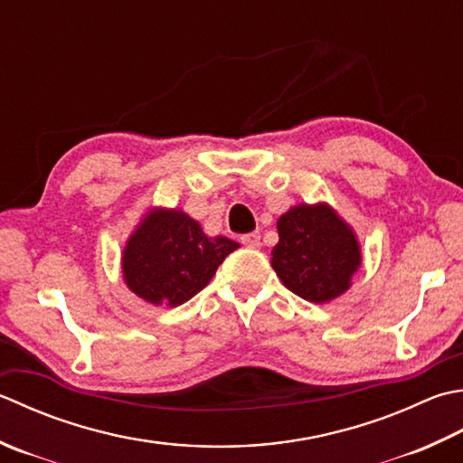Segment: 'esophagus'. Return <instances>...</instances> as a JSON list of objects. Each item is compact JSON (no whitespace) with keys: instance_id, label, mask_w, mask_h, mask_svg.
<instances>
[{"instance_id":"esophagus-1","label":"esophagus","mask_w":463,"mask_h":463,"mask_svg":"<svg viewBox=\"0 0 463 463\" xmlns=\"http://www.w3.org/2000/svg\"><path fill=\"white\" fill-rule=\"evenodd\" d=\"M241 242L244 244V247H249V249H259L260 247V234L259 232L244 234V237H241Z\"/></svg>"}]
</instances>
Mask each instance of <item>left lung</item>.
<instances>
[{
	"mask_svg": "<svg viewBox=\"0 0 463 463\" xmlns=\"http://www.w3.org/2000/svg\"><path fill=\"white\" fill-rule=\"evenodd\" d=\"M277 231L270 265L288 291L317 305L349 291L361 244L331 204H295L279 216Z\"/></svg>",
	"mask_w": 463,
	"mask_h": 463,
	"instance_id": "1",
	"label": "left lung"
}]
</instances>
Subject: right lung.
I'll return each instance as SVG.
<instances>
[{
  "label": "right lung",
  "instance_id": "obj_1",
  "mask_svg": "<svg viewBox=\"0 0 463 463\" xmlns=\"http://www.w3.org/2000/svg\"><path fill=\"white\" fill-rule=\"evenodd\" d=\"M237 249L231 239L208 237L180 208H150L126 241L124 283L150 305L178 307L203 291Z\"/></svg>",
  "mask_w": 463,
  "mask_h": 463
}]
</instances>
